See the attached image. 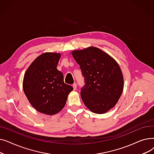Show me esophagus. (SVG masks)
Returning a JSON list of instances; mask_svg holds the SVG:
<instances>
[{
    "instance_id": "obj_1",
    "label": "esophagus",
    "mask_w": 154,
    "mask_h": 154,
    "mask_svg": "<svg viewBox=\"0 0 154 154\" xmlns=\"http://www.w3.org/2000/svg\"><path fill=\"white\" fill-rule=\"evenodd\" d=\"M72 87H73V88H74V90H76V88H77V84H76L75 83H74V84L72 85Z\"/></svg>"
}]
</instances>
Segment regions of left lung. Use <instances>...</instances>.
Listing matches in <instances>:
<instances>
[{
    "mask_svg": "<svg viewBox=\"0 0 154 154\" xmlns=\"http://www.w3.org/2000/svg\"><path fill=\"white\" fill-rule=\"evenodd\" d=\"M85 79L80 95L85 106L95 114L114 107L123 92L124 77L118 63L95 47L72 52Z\"/></svg>",
    "mask_w": 154,
    "mask_h": 154,
    "instance_id": "obj_1",
    "label": "left lung"
}]
</instances>
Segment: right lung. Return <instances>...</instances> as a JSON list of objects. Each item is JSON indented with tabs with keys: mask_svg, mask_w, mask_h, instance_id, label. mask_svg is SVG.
I'll use <instances>...</instances> for the list:
<instances>
[{
	"mask_svg": "<svg viewBox=\"0 0 154 154\" xmlns=\"http://www.w3.org/2000/svg\"><path fill=\"white\" fill-rule=\"evenodd\" d=\"M61 54L45 52L32 62L24 74V94L37 111L53 116L59 113L66 103L73 91L65 84L62 73L57 69Z\"/></svg>",
	"mask_w": 154,
	"mask_h": 154,
	"instance_id": "1",
	"label": "right lung"
}]
</instances>
